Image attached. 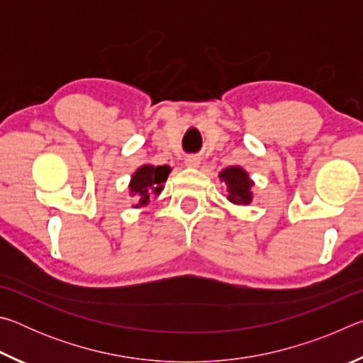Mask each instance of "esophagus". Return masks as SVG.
<instances>
[{
	"label": "esophagus",
	"instance_id": "esophagus-1",
	"mask_svg": "<svg viewBox=\"0 0 363 363\" xmlns=\"http://www.w3.org/2000/svg\"><path fill=\"white\" fill-rule=\"evenodd\" d=\"M200 164V158L199 157H187L186 158V167L189 168H196Z\"/></svg>",
	"mask_w": 363,
	"mask_h": 363
}]
</instances>
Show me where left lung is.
I'll return each mask as SVG.
<instances>
[{
	"label": "left lung",
	"mask_w": 363,
	"mask_h": 363,
	"mask_svg": "<svg viewBox=\"0 0 363 363\" xmlns=\"http://www.w3.org/2000/svg\"><path fill=\"white\" fill-rule=\"evenodd\" d=\"M219 179L227 184V200L233 205H250L253 200L251 186L253 181L250 179L247 171L240 167H229L219 173Z\"/></svg>",
	"instance_id": "8db88e82"
}]
</instances>
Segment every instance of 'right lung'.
Returning <instances> with one entry per match:
<instances>
[{"label": "right lung", "mask_w": 363, "mask_h": 363, "mask_svg": "<svg viewBox=\"0 0 363 363\" xmlns=\"http://www.w3.org/2000/svg\"><path fill=\"white\" fill-rule=\"evenodd\" d=\"M171 168L153 167V164H143L136 173L131 176L130 194L139 196V203L134 208L149 205L150 195H158L163 190V182H167Z\"/></svg>", "instance_id": "1"}]
</instances>
